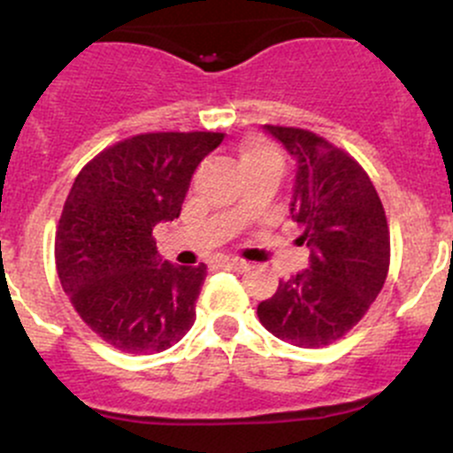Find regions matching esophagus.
<instances>
[{"label":"esophagus","mask_w":453,"mask_h":453,"mask_svg":"<svg viewBox=\"0 0 453 453\" xmlns=\"http://www.w3.org/2000/svg\"><path fill=\"white\" fill-rule=\"evenodd\" d=\"M221 267L234 269V272H245V269L250 267V263H245V260H241V258H226V260H221Z\"/></svg>","instance_id":"obj_1"}]
</instances>
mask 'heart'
<instances>
[{
  "label": "heart",
  "mask_w": 453,
  "mask_h": 453,
  "mask_svg": "<svg viewBox=\"0 0 453 453\" xmlns=\"http://www.w3.org/2000/svg\"><path fill=\"white\" fill-rule=\"evenodd\" d=\"M239 164L245 175L267 168L282 171V153L267 138H245L239 146ZM236 214H243V203L236 205Z\"/></svg>",
  "instance_id": "heart-1"
}]
</instances>
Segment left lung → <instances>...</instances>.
<instances>
[{
  "label": "left lung",
  "mask_w": 453,
  "mask_h": 453,
  "mask_svg": "<svg viewBox=\"0 0 453 453\" xmlns=\"http://www.w3.org/2000/svg\"><path fill=\"white\" fill-rule=\"evenodd\" d=\"M298 162L291 219L309 269L278 282L256 309L278 340L322 349L342 340L379 296L390 267L386 210L362 164L313 131L265 125Z\"/></svg>",
  "instance_id": "8db88e82"
}]
</instances>
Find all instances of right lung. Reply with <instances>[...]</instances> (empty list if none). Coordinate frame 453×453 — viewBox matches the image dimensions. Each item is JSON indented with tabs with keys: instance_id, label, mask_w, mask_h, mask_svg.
Here are the masks:
<instances>
[{
	"instance_id": "1",
	"label": "right lung",
	"mask_w": 453,
	"mask_h": 453,
	"mask_svg": "<svg viewBox=\"0 0 453 453\" xmlns=\"http://www.w3.org/2000/svg\"><path fill=\"white\" fill-rule=\"evenodd\" d=\"M221 140L212 131L131 135L72 184L54 239L58 280L87 326L122 353H162L195 324L208 267L162 263L153 227L180 217L195 168Z\"/></svg>"
}]
</instances>
